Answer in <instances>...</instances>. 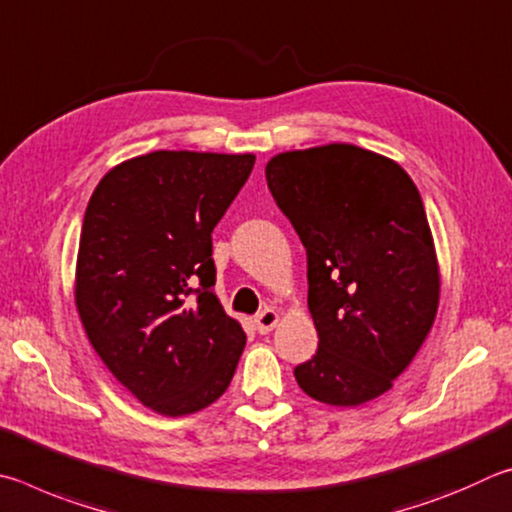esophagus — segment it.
Here are the masks:
<instances>
[{
    "mask_svg": "<svg viewBox=\"0 0 512 512\" xmlns=\"http://www.w3.org/2000/svg\"><path fill=\"white\" fill-rule=\"evenodd\" d=\"M276 324H279V312L272 310V308L263 310L261 315L256 317V328H258V333H261V335L270 333V330L276 328Z\"/></svg>",
    "mask_w": 512,
    "mask_h": 512,
    "instance_id": "obj_1",
    "label": "esophagus"
}]
</instances>
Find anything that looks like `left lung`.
I'll return each mask as SVG.
<instances>
[{
    "label": "left lung",
    "mask_w": 512,
    "mask_h": 512,
    "mask_svg": "<svg viewBox=\"0 0 512 512\" xmlns=\"http://www.w3.org/2000/svg\"><path fill=\"white\" fill-rule=\"evenodd\" d=\"M265 177L308 254L319 348L294 378L324 405L380 398L420 351L441 297L416 184L393 159L353 143L281 152Z\"/></svg>",
    "instance_id": "obj_1"
}]
</instances>
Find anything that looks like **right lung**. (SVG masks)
<instances>
[{
    "mask_svg": "<svg viewBox=\"0 0 512 512\" xmlns=\"http://www.w3.org/2000/svg\"><path fill=\"white\" fill-rule=\"evenodd\" d=\"M254 161L157 150L121 161L89 197L76 310L114 378L161 416L213 405L236 373L247 337L211 290V233Z\"/></svg>",
    "mask_w": 512,
    "mask_h": 512,
    "instance_id": "obj_1",
    "label": "right lung"
}]
</instances>
